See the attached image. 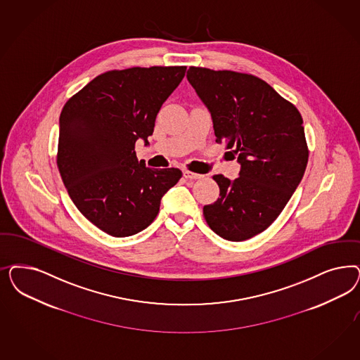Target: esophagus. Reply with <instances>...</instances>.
<instances>
[{
	"label": "esophagus",
	"mask_w": 360,
	"mask_h": 360,
	"mask_svg": "<svg viewBox=\"0 0 360 360\" xmlns=\"http://www.w3.org/2000/svg\"><path fill=\"white\" fill-rule=\"evenodd\" d=\"M183 174L188 180H198V179L204 177L202 174H195V172H191V171H183Z\"/></svg>",
	"instance_id": "1"
}]
</instances>
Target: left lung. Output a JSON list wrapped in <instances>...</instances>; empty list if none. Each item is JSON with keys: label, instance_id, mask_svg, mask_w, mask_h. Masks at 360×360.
Here are the masks:
<instances>
[{"label": "left lung", "instance_id": "obj_1", "mask_svg": "<svg viewBox=\"0 0 360 360\" xmlns=\"http://www.w3.org/2000/svg\"><path fill=\"white\" fill-rule=\"evenodd\" d=\"M186 78L210 112L216 141L241 165L234 180L213 176L220 198L204 217L222 238L249 240L274 222L301 183L309 159L301 114L250 74L192 66Z\"/></svg>", "mask_w": 360, "mask_h": 360}]
</instances>
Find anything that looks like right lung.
Listing matches in <instances>:
<instances>
[{
	"label": "right lung",
	"instance_id": "right-lung-1",
	"mask_svg": "<svg viewBox=\"0 0 360 360\" xmlns=\"http://www.w3.org/2000/svg\"><path fill=\"white\" fill-rule=\"evenodd\" d=\"M186 66L112 70L70 98L59 116V174L82 214L101 231L128 237L146 229L177 168L152 169L138 160L136 140L148 144L162 103Z\"/></svg>",
	"mask_w": 360,
	"mask_h": 360
}]
</instances>
